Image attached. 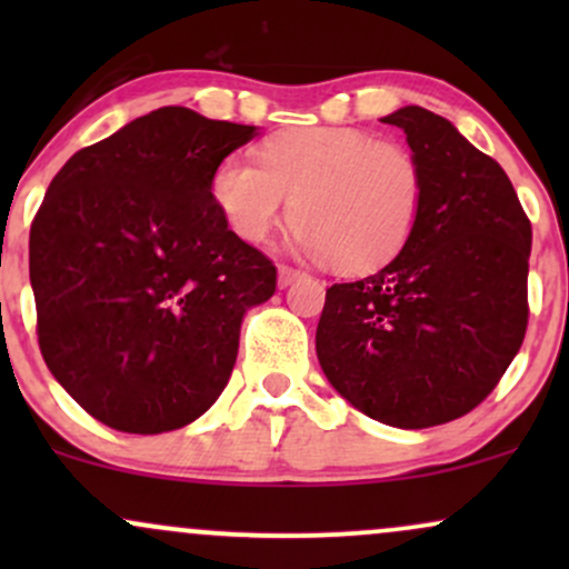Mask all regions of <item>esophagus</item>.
Masks as SVG:
<instances>
[{
  "label": "esophagus",
  "mask_w": 569,
  "mask_h": 569,
  "mask_svg": "<svg viewBox=\"0 0 569 569\" xmlns=\"http://www.w3.org/2000/svg\"><path fill=\"white\" fill-rule=\"evenodd\" d=\"M302 276H305V272L293 270V267H289V264H280L278 267V286H280V289H286V286H291L293 280L302 278Z\"/></svg>",
  "instance_id": "obj_1"
}]
</instances>
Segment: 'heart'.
<instances>
[{"mask_svg": "<svg viewBox=\"0 0 569 569\" xmlns=\"http://www.w3.org/2000/svg\"><path fill=\"white\" fill-rule=\"evenodd\" d=\"M211 198L248 243H264L293 200L299 251L342 272H369L388 264L415 232L426 176L403 143L352 128H291L262 143L259 166L221 160Z\"/></svg>", "mask_w": 569, "mask_h": 569, "instance_id": "obj_1", "label": "heart"}]
</instances>
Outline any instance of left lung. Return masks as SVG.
Returning a JSON list of instances; mask_svg holds the SVG:
<instances>
[{
  "label": "left lung",
  "instance_id": "obj_1",
  "mask_svg": "<svg viewBox=\"0 0 569 569\" xmlns=\"http://www.w3.org/2000/svg\"><path fill=\"white\" fill-rule=\"evenodd\" d=\"M382 122L422 166L420 219L388 264L326 289L316 352L358 411L420 430L479 407L519 352L532 227L506 171L441 114L403 107Z\"/></svg>",
  "mask_w": 569,
  "mask_h": 569
}]
</instances>
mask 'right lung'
Here are the masks:
<instances>
[{
    "label": "right lung",
    "mask_w": 569,
    "mask_h": 569,
    "mask_svg": "<svg viewBox=\"0 0 569 569\" xmlns=\"http://www.w3.org/2000/svg\"><path fill=\"white\" fill-rule=\"evenodd\" d=\"M257 126L162 107L71 154L29 234L39 350L80 407L122 433L211 409L240 323L276 293L270 259L230 230L211 176Z\"/></svg>",
    "instance_id": "add662e5"
}]
</instances>
